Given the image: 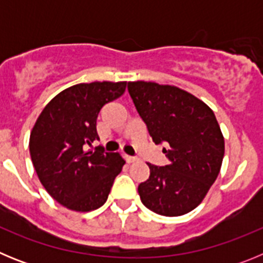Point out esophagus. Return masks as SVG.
Masks as SVG:
<instances>
[{
    "instance_id": "esophagus-1",
    "label": "esophagus",
    "mask_w": 263,
    "mask_h": 263,
    "mask_svg": "<svg viewBox=\"0 0 263 263\" xmlns=\"http://www.w3.org/2000/svg\"><path fill=\"white\" fill-rule=\"evenodd\" d=\"M125 160H126L127 163H133V162H136L137 158L136 157H130V155H125Z\"/></svg>"
}]
</instances>
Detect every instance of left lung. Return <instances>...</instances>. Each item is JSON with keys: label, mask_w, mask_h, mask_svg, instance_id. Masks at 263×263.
Returning <instances> with one entry per match:
<instances>
[{"label": "left lung", "mask_w": 263, "mask_h": 263, "mask_svg": "<svg viewBox=\"0 0 263 263\" xmlns=\"http://www.w3.org/2000/svg\"><path fill=\"white\" fill-rule=\"evenodd\" d=\"M127 90L155 143H166L164 167L148 164L138 185L146 208L162 216H182L203 201L224 158V137L212 109L174 85L130 81Z\"/></svg>", "instance_id": "left-lung-1"}]
</instances>
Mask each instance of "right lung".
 Masks as SVG:
<instances>
[{
	"mask_svg": "<svg viewBox=\"0 0 263 263\" xmlns=\"http://www.w3.org/2000/svg\"><path fill=\"white\" fill-rule=\"evenodd\" d=\"M126 81H95L62 90L45 106L30 134V155L39 180L59 204L76 212L104 205L125 160L103 148L96 120L105 104L122 96Z\"/></svg>",
	"mask_w": 263,
	"mask_h": 263,
	"instance_id": "right-lung-1",
	"label": "right lung"
}]
</instances>
